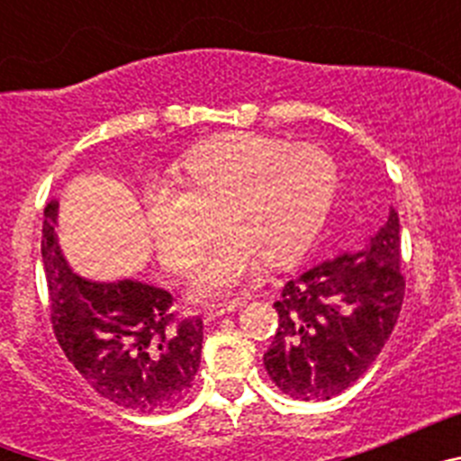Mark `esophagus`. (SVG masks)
I'll return each mask as SVG.
<instances>
[{"instance_id":"34e87169","label":"esophagus","mask_w":461,"mask_h":461,"mask_svg":"<svg viewBox=\"0 0 461 461\" xmlns=\"http://www.w3.org/2000/svg\"><path fill=\"white\" fill-rule=\"evenodd\" d=\"M240 303H219V304H210V307L205 309V312H203V316H205V321H214V319H219V316H223V313H228V312H233L235 307H238Z\"/></svg>"}]
</instances>
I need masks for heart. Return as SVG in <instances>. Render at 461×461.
Masks as SVG:
<instances>
[{"label":"heart","mask_w":461,"mask_h":461,"mask_svg":"<svg viewBox=\"0 0 461 461\" xmlns=\"http://www.w3.org/2000/svg\"><path fill=\"white\" fill-rule=\"evenodd\" d=\"M182 191L152 189L142 214L158 260L175 275H194L207 258L195 297L233 293L258 263L288 266L307 249L335 203L337 161L319 145L235 131L203 140L175 166Z\"/></svg>","instance_id":"1"}]
</instances>
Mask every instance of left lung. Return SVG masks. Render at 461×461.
<instances>
[{
	"label": "left lung",
	"instance_id": "obj_1",
	"mask_svg": "<svg viewBox=\"0 0 461 461\" xmlns=\"http://www.w3.org/2000/svg\"><path fill=\"white\" fill-rule=\"evenodd\" d=\"M397 212L367 249L321 263L286 281L275 303L279 328L263 356L281 393L330 399L372 367L404 303Z\"/></svg>",
	"mask_w": 461,
	"mask_h": 461
}]
</instances>
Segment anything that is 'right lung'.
Segmentation results:
<instances>
[{
    "instance_id": "1",
    "label": "right lung",
    "mask_w": 461,
    "mask_h": 461,
    "mask_svg": "<svg viewBox=\"0 0 461 461\" xmlns=\"http://www.w3.org/2000/svg\"><path fill=\"white\" fill-rule=\"evenodd\" d=\"M55 226L57 201H50L41 256L52 330L73 367L124 409L152 413L180 404L201 365V316L175 319L173 295L136 279H80L59 251Z\"/></svg>"
}]
</instances>
